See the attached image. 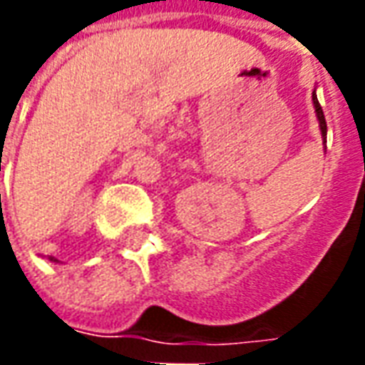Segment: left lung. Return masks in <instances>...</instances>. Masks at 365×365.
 <instances>
[{"label":"left lung","instance_id":"obj_1","mask_svg":"<svg viewBox=\"0 0 365 365\" xmlns=\"http://www.w3.org/2000/svg\"><path fill=\"white\" fill-rule=\"evenodd\" d=\"M313 105H314V113H317V119H319V127H321V135H322V143L327 144V120H324V113H322V107L319 103V99L313 93Z\"/></svg>","mask_w":365,"mask_h":365}]
</instances>
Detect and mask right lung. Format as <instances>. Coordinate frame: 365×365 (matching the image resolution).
Listing matches in <instances>:
<instances>
[{
    "instance_id": "add662e5",
    "label": "right lung",
    "mask_w": 365,
    "mask_h": 365,
    "mask_svg": "<svg viewBox=\"0 0 365 365\" xmlns=\"http://www.w3.org/2000/svg\"><path fill=\"white\" fill-rule=\"evenodd\" d=\"M48 260H51V262H58V260H56V258H52V256H51V258H48Z\"/></svg>"
}]
</instances>
